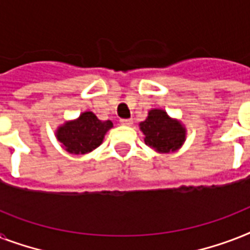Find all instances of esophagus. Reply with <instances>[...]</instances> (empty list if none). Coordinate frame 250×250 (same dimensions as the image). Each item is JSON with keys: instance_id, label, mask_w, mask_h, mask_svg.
Instances as JSON below:
<instances>
[{"instance_id": "obj_1", "label": "esophagus", "mask_w": 250, "mask_h": 250, "mask_svg": "<svg viewBox=\"0 0 250 250\" xmlns=\"http://www.w3.org/2000/svg\"><path fill=\"white\" fill-rule=\"evenodd\" d=\"M133 123L132 119H121V125H131Z\"/></svg>"}]
</instances>
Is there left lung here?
I'll use <instances>...</instances> for the list:
<instances>
[{
    "label": "left lung",
    "instance_id": "left-lung-1",
    "mask_svg": "<svg viewBox=\"0 0 250 250\" xmlns=\"http://www.w3.org/2000/svg\"><path fill=\"white\" fill-rule=\"evenodd\" d=\"M139 127L145 144L158 153L176 152L187 139L186 125L162 109L149 110L148 117Z\"/></svg>",
    "mask_w": 250,
    "mask_h": 250
}]
</instances>
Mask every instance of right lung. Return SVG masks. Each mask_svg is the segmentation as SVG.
Masks as SVG:
<instances>
[{"label": "right lung", "mask_w": 250, "mask_h": 250, "mask_svg": "<svg viewBox=\"0 0 250 250\" xmlns=\"http://www.w3.org/2000/svg\"><path fill=\"white\" fill-rule=\"evenodd\" d=\"M110 128H113L111 121H100L92 111H84L76 119L58 125L56 137L66 152L82 156L98 148Z\"/></svg>", "instance_id": "1"}]
</instances>
